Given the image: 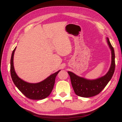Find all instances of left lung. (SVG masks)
<instances>
[{
	"mask_svg": "<svg viewBox=\"0 0 122 122\" xmlns=\"http://www.w3.org/2000/svg\"><path fill=\"white\" fill-rule=\"evenodd\" d=\"M107 42L111 50L112 61L110 68L104 76L95 80H88L78 76L72 72L68 71L72 86L76 95L86 98L97 95L103 90L112 78L115 70L114 50L108 37Z\"/></svg>",
	"mask_w": 122,
	"mask_h": 122,
	"instance_id": "1",
	"label": "left lung"
}]
</instances>
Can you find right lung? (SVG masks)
<instances>
[{
    "instance_id": "right-lung-1",
    "label": "right lung",
    "mask_w": 122,
    "mask_h": 122,
    "mask_svg": "<svg viewBox=\"0 0 122 122\" xmlns=\"http://www.w3.org/2000/svg\"><path fill=\"white\" fill-rule=\"evenodd\" d=\"M15 50L16 47L12 52L10 60V73L14 83L19 90L29 99L39 100L47 97L52 92L55 82V78L60 70L38 83H32L25 82L19 77L15 72L13 62Z\"/></svg>"
}]
</instances>
